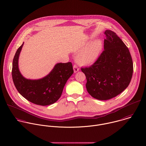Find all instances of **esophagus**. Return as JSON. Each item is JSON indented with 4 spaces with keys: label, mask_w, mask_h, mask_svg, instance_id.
<instances>
[{
    "label": "esophagus",
    "mask_w": 146,
    "mask_h": 146,
    "mask_svg": "<svg viewBox=\"0 0 146 146\" xmlns=\"http://www.w3.org/2000/svg\"><path fill=\"white\" fill-rule=\"evenodd\" d=\"M73 69H74V71L75 73L78 72L79 71V68H78V67L76 65H74L73 67Z\"/></svg>",
    "instance_id": "obj_1"
}]
</instances>
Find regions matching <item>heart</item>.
Listing matches in <instances>:
<instances>
[{"instance_id":"b5f03b06","label":"heart","mask_w":146,"mask_h":146,"mask_svg":"<svg viewBox=\"0 0 146 146\" xmlns=\"http://www.w3.org/2000/svg\"><path fill=\"white\" fill-rule=\"evenodd\" d=\"M102 44L100 40L92 42L87 48L80 51L76 56L78 63L84 66L93 64L98 58L101 51Z\"/></svg>"}]
</instances>
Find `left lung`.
I'll use <instances>...</instances> for the list:
<instances>
[{
    "label": "left lung",
    "instance_id": "8db88e82",
    "mask_svg": "<svg viewBox=\"0 0 146 146\" xmlns=\"http://www.w3.org/2000/svg\"><path fill=\"white\" fill-rule=\"evenodd\" d=\"M104 50L96 62L82 68L86 88L92 97L107 100L117 96L129 85L133 72V60L127 46L114 32H104Z\"/></svg>",
    "mask_w": 146,
    "mask_h": 146
}]
</instances>
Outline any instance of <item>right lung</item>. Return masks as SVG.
<instances>
[{"label": "right lung", "instance_id": "obj_1", "mask_svg": "<svg viewBox=\"0 0 146 146\" xmlns=\"http://www.w3.org/2000/svg\"><path fill=\"white\" fill-rule=\"evenodd\" d=\"M24 42L16 51L12 63V76L19 94L36 105L46 106L55 103L61 96L63 88L74 73L71 62L58 63L45 77L38 79H27L19 68V58Z\"/></svg>", "mask_w": 146, "mask_h": 146}]
</instances>
